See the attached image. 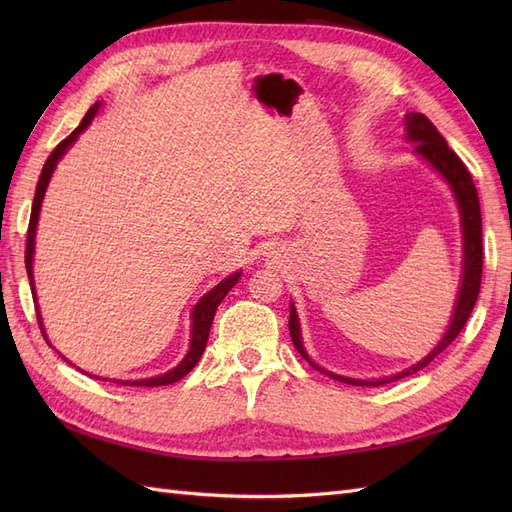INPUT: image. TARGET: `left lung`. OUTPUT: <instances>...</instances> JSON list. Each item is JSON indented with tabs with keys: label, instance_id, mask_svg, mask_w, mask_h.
<instances>
[{
	"label": "left lung",
	"instance_id": "1",
	"mask_svg": "<svg viewBox=\"0 0 512 512\" xmlns=\"http://www.w3.org/2000/svg\"><path fill=\"white\" fill-rule=\"evenodd\" d=\"M404 126L408 132L410 141L416 143V153H421V156L438 170V173L448 181L451 185L455 196H457V203L461 209V224H463V254H466V262H463V282H461V290H459V299H457V307H455V314L451 320V327H448L446 335L442 337V342L431 350V354H427L421 363H416L414 367L401 371V374L393 376V378H382V380H354V378H344V376H337L331 374V371L318 367L312 359H309L307 352L303 350L301 344V333H299V320H297V312H294V307H290V320H288V329H290V337H292V344L294 348L299 350V354L303 359L316 367L322 374L331 376L333 380L339 382H346L352 386H382L386 382H395L399 378H406L416 374L418 369L427 367L436 356L448 346L455 342V337L461 333V329L466 327V322L472 314L474 303L478 299V292H480V277H483V220H480V203H478V192H476V185L472 181L470 170L466 168L459 160L457 153L446 145L444 136L436 130L433 123L421 115V113H408L404 117Z\"/></svg>",
	"mask_w": 512,
	"mask_h": 512
}]
</instances>
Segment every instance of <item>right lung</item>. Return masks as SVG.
<instances>
[{
	"label": "right lung",
	"instance_id": "add662e5",
	"mask_svg": "<svg viewBox=\"0 0 512 512\" xmlns=\"http://www.w3.org/2000/svg\"><path fill=\"white\" fill-rule=\"evenodd\" d=\"M98 113V104H94L87 111V115L83 117V121L79 123V128H76L70 136H66L64 141H61L53 151L51 156L46 158L44 166H42V173H40V179H38V185H36V194H34V205H32V215H29V228H27V243H25V269H27V275H29V286L34 288V273H32V258H34V237H36V224H38V213H40V205H42V198H44V190L46 185H49V179H51V173L53 168L57 164V160L64 156L68 145H72L76 141V136H79L89 123L91 119H94V115ZM239 282V273L226 277L224 282H220L218 286H215L211 292H207L203 299H200L194 307L192 312V344H190V352L185 354V359L175 367L170 369L168 374L164 376H156V378H147V380H132V382H119L123 386H164V384H173L177 380H181L185 374H190V371L194 369V365L200 361V356H203L205 352V346H207V337H209V331H211V322H213V316H215V309H218V305L222 303V299L228 294V290L235 286ZM36 297V292H34ZM38 324L42 329V322H40V314H38ZM44 335V331H42Z\"/></svg>",
	"mask_w": 512,
	"mask_h": 512
}]
</instances>
